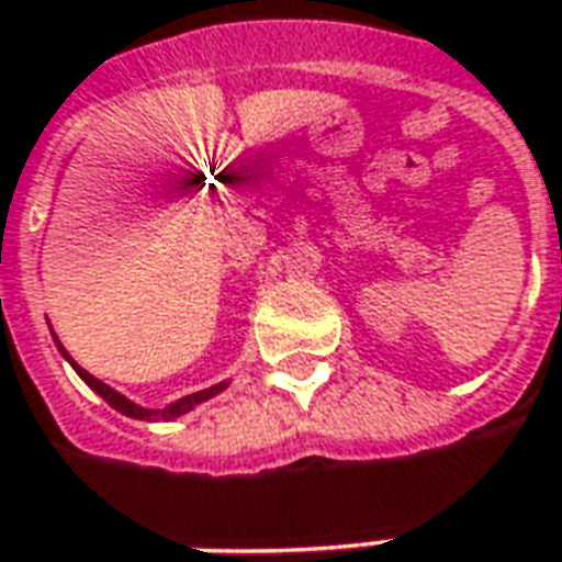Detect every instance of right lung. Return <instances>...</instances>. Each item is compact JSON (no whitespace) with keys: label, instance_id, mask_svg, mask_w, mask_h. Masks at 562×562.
Segmentation results:
<instances>
[{"label":"right lung","instance_id":"add662e5","mask_svg":"<svg viewBox=\"0 0 562 562\" xmlns=\"http://www.w3.org/2000/svg\"><path fill=\"white\" fill-rule=\"evenodd\" d=\"M52 330V327H48ZM52 337H55V330H52ZM55 346H58V352H61L64 359L70 361V368L77 371L79 380L89 386V390H95L114 412L126 414V417H135V420H176V417H182V414L194 412L198 405H203L206 398H213V395H220L225 386H228V380H222V383H213V386H206V390H201V393H191V395H182V398H176V402H169V405H164V408H145V405H138V402H132V398H126L123 393H116L114 386H108L104 380L92 378L86 368H79L77 361L70 359V352L64 349L61 340L55 337Z\"/></svg>","mask_w":562,"mask_h":562}]
</instances>
